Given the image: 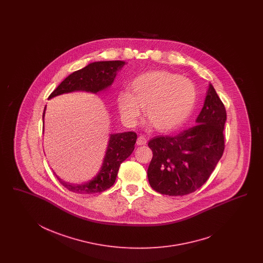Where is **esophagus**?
<instances>
[{
  "label": "esophagus",
  "mask_w": 263,
  "mask_h": 263,
  "mask_svg": "<svg viewBox=\"0 0 263 263\" xmlns=\"http://www.w3.org/2000/svg\"><path fill=\"white\" fill-rule=\"evenodd\" d=\"M147 143V140L144 136H140L138 139H137V144L138 145H144Z\"/></svg>",
  "instance_id": "esophagus-1"
}]
</instances>
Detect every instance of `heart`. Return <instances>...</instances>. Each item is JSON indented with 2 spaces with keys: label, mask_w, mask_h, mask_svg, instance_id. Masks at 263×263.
<instances>
[{
  "label": "heart",
  "mask_w": 263,
  "mask_h": 263,
  "mask_svg": "<svg viewBox=\"0 0 263 263\" xmlns=\"http://www.w3.org/2000/svg\"><path fill=\"white\" fill-rule=\"evenodd\" d=\"M129 90L130 93L120 92L117 98L121 119L134 125L144 109L147 122L162 133L180 127L190 117L197 99L191 80L164 70L137 77Z\"/></svg>",
  "instance_id": "heart-1"
}]
</instances>
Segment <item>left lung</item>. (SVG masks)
Wrapping results in <instances>:
<instances>
[{
    "label": "left lung",
    "mask_w": 263,
    "mask_h": 263,
    "mask_svg": "<svg viewBox=\"0 0 263 263\" xmlns=\"http://www.w3.org/2000/svg\"><path fill=\"white\" fill-rule=\"evenodd\" d=\"M227 111L209 84L195 126L178 135L157 136L148 142L153 156L147 168L152 189L167 196H184L205 183L224 149Z\"/></svg>",
    "instance_id": "1"
}]
</instances>
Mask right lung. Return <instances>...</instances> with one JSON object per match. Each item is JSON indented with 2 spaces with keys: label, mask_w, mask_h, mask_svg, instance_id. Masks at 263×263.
<instances>
[{
  "label": "right lung",
  "mask_w": 263,
  "mask_h": 263,
  "mask_svg": "<svg viewBox=\"0 0 263 263\" xmlns=\"http://www.w3.org/2000/svg\"><path fill=\"white\" fill-rule=\"evenodd\" d=\"M124 64L125 62L122 61L96 62L88 64L86 67L67 76L50 95L48 99L80 90L97 93L111 86L117 76V72L120 70ZM45 110L46 106L42 119H44ZM136 141L137 134L135 132L111 134L100 171L91 180L86 183H67L55 174L57 178L66 189L73 193L96 194L106 191L115 183L120 164L127 159L134 151Z\"/></svg>",
  "instance_id": "add662e5"
}]
</instances>
